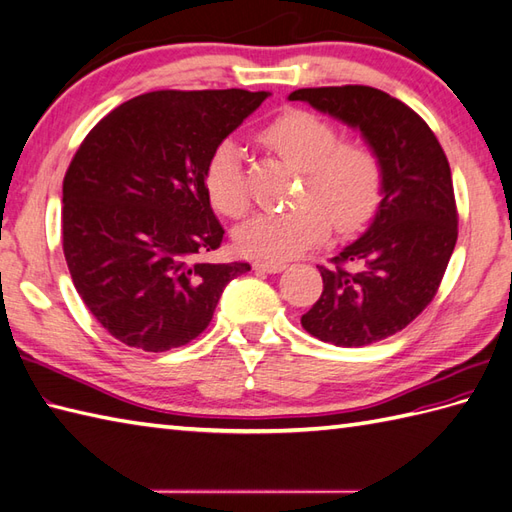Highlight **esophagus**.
<instances>
[{
    "label": "esophagus",
    "mask_w": 512,
    "mask_h": 512,
    "mask_svg": "<svg viewBox=\"0 0 512 512\" xmlns=\"http://www.w3.org/2000/svg\"><path fill=\"white\" fill-rule=\"evenodd\" d=\"M253 266H255V270H259V272H270V275H275V272L285 270L283 261H255Z\"/></svg>",
    "instance_id": "esophagus-1"
}]
</instances>
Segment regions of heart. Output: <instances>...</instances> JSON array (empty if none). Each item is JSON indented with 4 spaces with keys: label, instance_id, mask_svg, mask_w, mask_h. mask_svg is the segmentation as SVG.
Instances as JSON below:
<instances>
[{
    "label": "heart",
    "instance_id": "1",
    "mask_svg": "<svg viewBox=\"0 0 512 512\" xmlns=\"http://www.w3.org/2000/svg\"><path fill=\"white\" fill-rule=\"evenodd\" d=\"M259 141L281 159L303 170V183L288 211L257 213L235 231L240 251L264 259H288L323 242L336 222L355 231L375 216L384 194V168L377 152L355 139H342L336 124L316 113L292 109L259 130ZM211 205L229 218L251 207L242 154L224 139L205 165Z\"/></svg>",
    "mask_w": 512,
    "mask_h": 512
}]
</instances>
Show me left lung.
<instances>
[{"label":"left lung","mask_w":512,"mask_h":512,"mask_svg":"<svg viewBox=\"0 0 512 512\" xmlns=\"http://www.w3.org/2000/svg\"><path fill=\"white\" fill-rule=\"evenodd\" d=\"M290 100L360 128L382 161L384 198L371 229L318 266L323 294L301 318L318 340L364 347L406 329L441 288L458 240L449 161L423 117L379 89L314 87Z\"/></svg>","instance_id":"8db88e82"}]
</instances>
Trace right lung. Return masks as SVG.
<instances>
[{
	"instance_id": "add662e5",
	"label": "right lung",
	"mask_w": 512,
	"mask_h": 512,
	"mask_svg": "<svg viewBox=\"0 0 512 512\" xmlns=\"http://www.w3.org/2000/svg\"><path fill=\"white\" fill-rule=\"evenodd\" d=\"M266 91H150L82 139L63 178V253L82 303L128 347L170 351L211 323L222 290L251 270L209 264L224 229L209 205L211 150Z\"/></svg>"
}]
</instances>
